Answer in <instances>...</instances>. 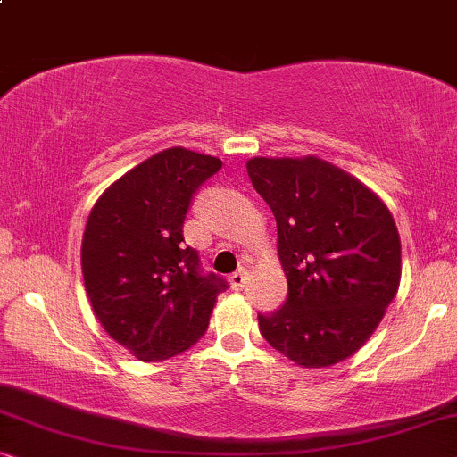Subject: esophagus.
<instances>
[{
    "mask_svg": "<svg viewBox=\"0 0 457 457\" xmlns=\"http://www.w3.org/2000/svg\"><path fill=\"white\" fill-rule=\"evenodd\" d=\"M228 283H230V287H233L235 291H241L243 287L247 285V270H239V272L230 274V277H228Z\"/></svg>",
    "mask_w": 457,
    "mask_h": 457,
    "instance_id": "esophagus-1",
    "label": "esophagus"
}]
</instances>
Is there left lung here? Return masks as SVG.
Here are the masks:
<instances>
[{
	"label": "left lung",
	"mask_w": 457,
	"mask_h": 457,
	"mask_svg": "<svg viewBox=\"0 0 457 457\" xmlns=\"http://www.w3.org/2000/svg\"><path fill=\"white\" fill-rule=\"evenodd\" d=\"M247 174L277 218L289 295L258 314L270 345L302 368L353 355L383 320L402 280V241L377 193L330 162L252 158Z\"/></svg>",
	"instance_id": "left-lung-1"
}]
</instances>
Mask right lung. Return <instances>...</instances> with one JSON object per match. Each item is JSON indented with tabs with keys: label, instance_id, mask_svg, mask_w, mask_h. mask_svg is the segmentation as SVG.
I'll return each mask as SVG.
<instances>
[{
	"label": "right lung",
	"instance_id": "add662e5",
	"mask_svg": "<svg viewBox=\"0 0 457 457\" xmlns=\"http://www.w3.org/2000/svg\"><path fill=\"white\" fill-rule=\"evenodd\" d=\"M214 155L170 147L105 189L87 218L80 268L93 314L141 361L189 349L208 330L224 280L199 274L183 222L197 187L220 170Z\"/></svg>",
	"mask_w": 457,
	"mask_h": 457
}]
</instances>
